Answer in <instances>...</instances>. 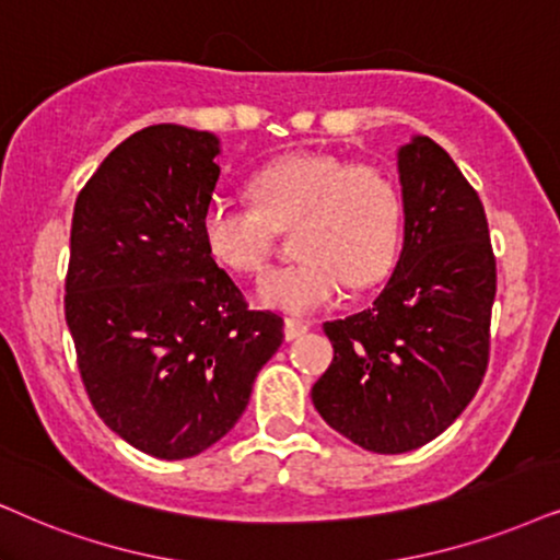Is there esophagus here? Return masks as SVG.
<instances>
[{"mask_svg":"<svg viewBox=\"0 0 560 560\" xmlns=\"http://www.w3.org/2000/svg\"><path fill=\"white\" fill-rule=\"evenodd\" d=\"M310 330V325L304 320H296V317H287L284 323V338L287 341H296V338L304 336Z\"/></svg>","mask_w":560,"mask_h":560,"instance_id":"esophagus-1","label":"esophagus"}]
</instances>
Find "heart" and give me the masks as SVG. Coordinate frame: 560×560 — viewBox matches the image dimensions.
<instances>
[{
  "instance_id": "b5f03b06",
  "label": "heart",
  "mask_w": 560,
  "mask_h": 560,
  "mask_svg": "<svg viewBox=\"0 0 560 560\" xmlns=\"http://www.w3.org/2000/svg\"><path fill=\"white\" fill-rule=\"evenodd\" d=\"M243 203L214 198L201 217V237L217 264L258 273L273 228L294 230V264L260 276L258 300L289 315H307L343 292L390 271L402 235V196L385 170L325 152H296L268 162L250 178Z\"/></svg>"
}]
</instances>
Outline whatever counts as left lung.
Wrapping results in <instances>:
<instances>
[{
	"label": "left lung",
	"mask_w": 560,
	"mask_h": 560,
	"mask_svg": "<svg viewBox=\"0 0 560 560\" xmlns=\"http://www.w3.org/2000/svg\"><path fill=\"white\" fill-rule=\"evenodd\" d=\"M398 178V264L370 307L323 325L332 362L313 385L325 423L377 455L423 447L468 408L497 296L483 203L450 154L416 133Z\"/></svg>",
	"instance_id": "left-lung-1"
}]
</instances>
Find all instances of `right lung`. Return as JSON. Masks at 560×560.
<instances>
[{
    "mask_svg": "<svg viewBox=\"0 0 560 560\" xmlns=\"http://www.w3.org/2000/svg\"><path fill=\"white\" fill-rule=\"evenodd\" d=\"M219 152L209 131L150 126L74 203L63 313L82 382L108 429L160 459L228 434L284 341V320L247 310L203 245Z\"/></svg>",
    "mask_w": 560,
    "mask_h": 560,
    "instance_id": "1",
    "label": "right lung"
}]
</instances>
